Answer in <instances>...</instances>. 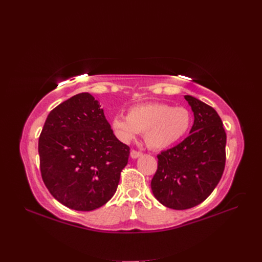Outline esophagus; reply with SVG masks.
<instances>
[{
  "label": "esophagus",
  "instance_id": "esophagus-1",
  "mask_svg": "<svg viewBox=\"0 0 262 262\" xmlns=\"http://www.w3.org/2000/svg\"><path fill=\"white\" fill-rule=\"evenodd\" d=\"M142 156V153L141 152H139V150H136V149H133L132 152H130V157L133 158V159H136V158H139V157H141Z\"/></svg>",
  "mask_w": 262,
  "mask_h": 262
}]
</instances>
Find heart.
<instances>
[{"label":"heart","mask_w":262,"mask_h":262,"mask_svg":"<svg viewBox=\"0 0 262 262\" xmlns=\"http://www.w3.org/2000/svg\"><path fill=\"white\" fill-rule=\"evenodd\" d=\"M190 121V114L184 107L148 103L132 107L127 116L116 115L112 124L122 141L128 142L138 133H144V140L149 147L162 149L183 138L189 129Z\"/></svg>","instance_id":"obj_1"}]
</instances>
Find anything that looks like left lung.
<instances>
[{
  "instance_id": "left-lung-1",
  "label": "left lung",
  "mask_w": 262,
  "mask_h": 262,
  "mask_svg": "<svg viewBox=\"0 0 262 262\" xmlns=\"http://www.w3.org/2000/svg\"><path fill=\"white\" fill-rule=\"evenodd\" d=\"M194 115L187 138L157 156L158 168L150 182L153 194L168 208L184 210L207 199L223 175L226 133L215 110L185 95Z\"/></svg>"
}]
</instances>
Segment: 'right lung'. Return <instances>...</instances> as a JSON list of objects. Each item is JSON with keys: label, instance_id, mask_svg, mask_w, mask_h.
I'll use <instances>...</instances> for the list:
<instances>
[{"label": "right lung", "instance_id": "right-lung-1", "mask_svg": "<svg viewBox=\"0 0 262 262\" xmlns=\"http://www.w3.org/2000/svg\"><path fill=\"white\" fill-rule=\"evenodd\" d=\"M38 152L50 193L68 208L91 211L116 193L129 146L114 135L100 103L82 92L49 114Z\"/></svg>", "mask_w": 262, "mask_h": 262}]
</instances>
